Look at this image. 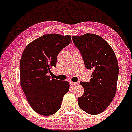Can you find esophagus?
Segmentation results:
<instances>
[{"instance_id":"obj_1","label":"esophagus","mask_w":132,"mask_h":132,"mask_svg":"<svg viewBox=\"0 0 132 132\" xmlns=\"http://www.w3.org/2000/svg\"><path fill=\"white\" fill-rule=\"evenodd\" d=\"M70 85L71 86H73L75 85H76V83H75V82H70Z\"/></svg>"}]
</instances>
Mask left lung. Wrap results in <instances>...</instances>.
Returning <instances> with one entry per match:
<instances>
[{
  "instance_id": "8db88e82",
  "label": "left lung",
  "mask_w": 132,
  "mask_h": 132,
  "mask_svg": "<svg viewBox=\"0 0 132 132\" xmlns=\"http://www.w3.org/2000/svg\"><path fill=\"white\" fill-rule=\"evenodd\" d=\"M72 40L82 54L85 68L92 70L89 82H80L84 92L78 98L79 106L86 113L98 114L109 107L116 94V56L109 43L98 35L87 33L73 36Z\"/></svg>"
}]
</instances>
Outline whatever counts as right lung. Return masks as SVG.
<instances>
[{
  "mask_svg": "<svg viewBox=\"0 0 132 132\" xmlns=\"http://www.w3.org/2000/svg\"><path fill=\"white\" fill-rule=\"evenodd\" d=\"M71 42L70 35L47 34L23 50L19 65L21 86L31 108L41 115L56 113L69 91L68 81L51 79L48 73L56 66L59 52Z\"/></svg>",
  "mask_w": 132,
  "mask_h": 132,
  "instance_id": "obj_1",
  "label": "right lung"
}]
</instances>
